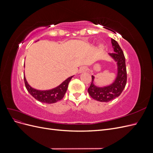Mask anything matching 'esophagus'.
Segmentation results:
<instances>
[{
  "label": "esophagus",
  "instance_id": "34e87169",
  "mask_svg": "<svg viewBox=\"0 0 153 153\" xmlns=\"http://www.w3.org/2000/svg\"><path fill=\"white\" fill-rule=\"evenodd\" d=\"M87 70V68H86V67H85V66H83V67H81V68H80V69H79V73H84V72H85Z\"/></svg>",
  "mask_w": 153,
  "mask_h": 153
}]
</instances>
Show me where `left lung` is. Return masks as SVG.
<instances>
[{"mask_svg":"<svg viewBox=\"0 0 153 153\" xmlns=\"http://www.w3.org/2000/svg\"><path fill=\"white\" fill-rule=\"evenodd\" d=\"M114 52L108 53L117 63V76L112 84L104 87H98L94 84V76L92 75V82L88 89L89 95L94 100L101 102H108L120 96L126 86L127 73L125 57L118 43L111 39Z\"/></svg>","mask_w":153,"mask_h":153,"instance_id":"obj_1","label":"left lung"}]
</instances>
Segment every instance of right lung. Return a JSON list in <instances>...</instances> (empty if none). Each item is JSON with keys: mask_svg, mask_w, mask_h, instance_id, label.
<instances>
[{"mask_svg": "<svg viewBox=\"0 0 153 153\" xmlns=\"http://www.w3.org/2000/svg\"><path fill=\"white\" fill-rule=\"evenodd\" d=\"M25 67V66H24ZM73 76L68 78L57 87L49 90H38L32 87L27 82L25 75L24 82L27 90L34 98L38 101L44 103H54L61 100L67 91L68 84Z\"/></svg>", "mask_w": 153, "mask_h": 153, "instance_id": "1", "label": "right lung"}]
</instances>
